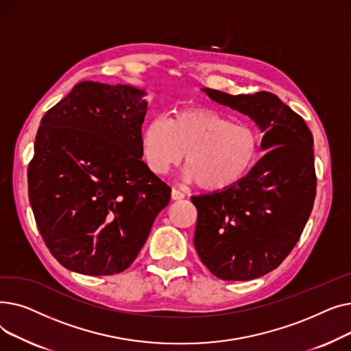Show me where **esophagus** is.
Wrapping results in <instances>:
<instances>
[{
    "label": "esophagus",
    "instance_id": "obj_1",
    "mask_svg": "<svg viewBox=\"0 0 351 351\" xmlns=\"http://www.w3.org/2000/svg\"><path fill=\"white\" fill-rule=\"evenodd\" d=\"M171 197H172V200H180V199L185 197V195H183V193H182L180 191H178V189H172Z\"/></svg>",
    "mask_w": 351,
    "mask_h": 351
}]
</instances>
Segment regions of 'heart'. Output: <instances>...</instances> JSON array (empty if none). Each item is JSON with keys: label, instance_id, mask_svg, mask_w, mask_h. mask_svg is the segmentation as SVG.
Instances as JSON below:
<instances>
[{"label": "heart", "instance_id": "heart-1", "mask_svg": "<svg viewBox=\"0 0 351 351\" xmlns=\"http://www.w3.org/2000/svg\"><path fill=\"white\" fill-rule=\"evenodd\" d=\"M143 159L163 175L186 155L185 178L199 188L219 192L233 186L256 162L259 135L245 122H230L206 108L183 109L147 122L141 135Z\"/></svg>", "mask_w": 351, "mask_h": 351}]
</instances>
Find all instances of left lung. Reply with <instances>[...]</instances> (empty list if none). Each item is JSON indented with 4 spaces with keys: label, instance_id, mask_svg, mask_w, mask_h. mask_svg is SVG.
Returning a JSON list of instances; mask_svg holds the SVG:
<instances>
[{
    "label": "left lung",
    "instance_id": "obj_1",
    "mask_svg": "<svg viewBox=\"0 0 351 351\" xmlns=\"http://www.w3.org/2000/svg\"><path fill=\"white\" fill-rule=\"evenodd\" d=\"M208 97L239 110L265 134L267 151L233 186L192 196L197 209L195 249L222 280H252L278 267L296 246L316 197L313 135L304 119L274 94Z\"/></svg>",
    "mask_w": 351,
    "mask_h": 351
}]
</instances>
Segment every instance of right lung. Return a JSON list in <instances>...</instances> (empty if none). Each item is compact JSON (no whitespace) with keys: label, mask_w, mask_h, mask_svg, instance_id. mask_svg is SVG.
<instances>
[{"label":"right lung","mask_w":351,"mask_h":351,"mask_svg":"<svg viewBox=\"0 0 351 351\" xmlns=\"http://www.w3.org/2000/svg\"><path fill=\"white\" fill-rule=\"evenodd\" d=\"M146 92L84 81L41 119L28 166L36 226L64 267L121 273L145 245L171 188L142 160Z\"/></svg>","instance_id":"obj_1"}]
</instances>
